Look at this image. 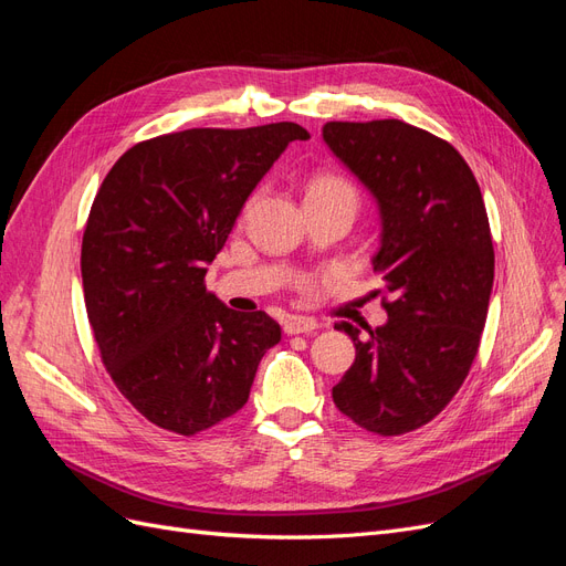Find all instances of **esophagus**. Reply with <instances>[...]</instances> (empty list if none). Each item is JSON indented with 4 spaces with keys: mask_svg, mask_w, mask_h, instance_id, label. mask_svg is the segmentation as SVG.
<instances>
[{
    "mask_svg": "<svg viewBox=\"0 0 566 566\" xmlns=\"http://www.w3.org/2000/svg\"><path fill=\"white\" fill-rule=\"evenodd\" d=\"M318 328V323L310 316H287L283 323V331L287 335H300V333H314Z\"/></svg>",
    "mask_w": 566,
    "mask_h": 566,
    "instance_id": "34e87169",
    "label": "esophagus"
}]
</instances>
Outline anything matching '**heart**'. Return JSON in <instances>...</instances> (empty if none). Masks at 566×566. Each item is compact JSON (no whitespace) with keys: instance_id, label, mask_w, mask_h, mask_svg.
Masks as SVG:
<instances>
[{"instance_id":"heart-1","label":"heart","mask_w":566,"mask_h":566,"mask_svg":"<svg viewBox=\"0 0 566 566\" xmlns=\"http://www.w3.org/2000/svg\"><path fill=\"white\" fill-rule=\"evenodd\" d=\"M335 191H354L352 184L347 179H342L337 175H318L306 186V198L314 196H328Z\"/></svg>"}]
</instances>
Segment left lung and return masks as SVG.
I'll return each mask as SVG.
<instances>
[{"mask_svg":"<svg viewBox=\"0 0 566 566\" xmlns=\"http://www.w3.org/2000/svg\"><path fill=\"white\" fill-rule=\"evenodd\" d=\"M323 142L378 202L387 323H337L356 347L333 401L368 432L430 422L465 382L486 323L493 243L482 191L460 153L401 119L325 123Z\"/></svg>","mask_w":566,"mask_h":566,"instance_id":"left-lung-1","label":"left lung"}]
</instances>
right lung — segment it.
<instances>
[{
    "label": "right lung",
    "mask_w": 566,
    "mask_h": 566,
    "mask_svg": "<svg viewBox=\"0 0 566 566\" xmlns=\"http://www.w3.org/2000/svg\"><path fill=\"white\" fill-rule=\"evenodd\" d=\"M295 123L184 129L132 146L101 184L82 238L84 304L104 366L139 413L184 437L231 418L281 342L264 312L205 287L248 196Z\"/></svg>",
    "instance_id": "obj_1"
}]
</instances>
